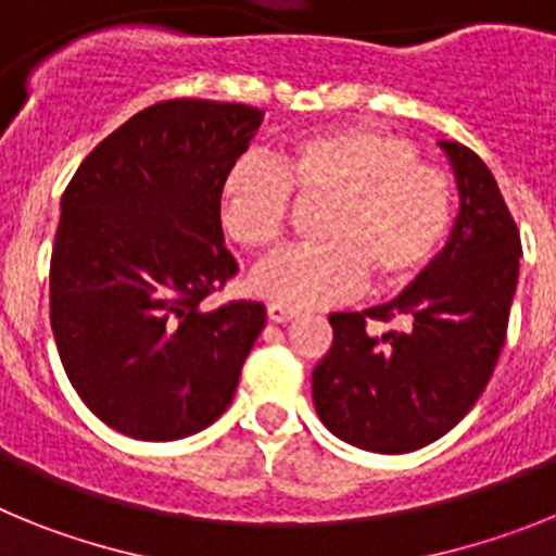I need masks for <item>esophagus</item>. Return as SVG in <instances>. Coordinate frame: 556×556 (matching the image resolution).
I'll return each instance as SVG.
<instances>
[{"label": "esophagus", "mask_w": 556, "mask_h": 556, "mask_svg": "<svg viewBox=\"0 0 556 556\" xmlns=\"http://www.w3.org/2000/svg\"><path fill=\"white\" fill-rule=\"evenodd\" d=\"M298 314H301L298 308L283 306V303H269V306H267V317L273 323H289V320H294Z\"/></svg>", "instance_id": "obj_1"}]
</instances>
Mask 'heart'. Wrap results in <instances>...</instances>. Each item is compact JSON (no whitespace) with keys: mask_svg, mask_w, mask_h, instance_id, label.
Returning a JSON list of instances; mask_svg holds the SVG:
<instances>
[{"mask_svg":"<svg viewBox=\"0 0 556 556\" xmlns=\"http://www.w3.org/2000/svg\"><path fill=\"white\" fill-rule=\"evenodd\" d=\"M298 203H323L320 242L264 258L250 289L283 306L345 301L365 278L376 289L415 281L454 225V184L417 161L401 136L372 127H331L292 141L273 164L239 159L219 186V217L244 250L278 244Z\"/></svg>","mask_w":556,"mask_h":556,"instance_id":"heart-1","label":"heart"}]
</instances>
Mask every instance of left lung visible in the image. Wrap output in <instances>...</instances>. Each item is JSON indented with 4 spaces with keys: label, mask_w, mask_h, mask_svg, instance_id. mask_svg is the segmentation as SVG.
Here are the masks:
<instances>
[{
    "label": "left lung",
    "mask_w": 556,
    "mask_h": 556,
    "mask_svg": "<svg viewBox=\"0 0 556 556\" xmlns=\"http://www.w3.org/2000/svg\"><path fill=\"white\" fill-rule=\"evenodd\" d=\"M440 147L459 186L448 244L395 301L331 314V351L312 376L326 429L376 454H406L448 434L484 392L507 339L518 225L484 161L459 141ZM370 319L402 328L372 334Z\"/></svg>",
    "instance_id": "obj_1"
}]
</instances>
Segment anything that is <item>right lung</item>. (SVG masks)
<instances>
[{
	"label": "right lung",
	"mask_w": 556,
	"mask_h": 556,
	"mask_svg": "<svg viewBox=\"0 0 556 556\" xmlns=\"http://www.w3.org/2000/svg\"><path fill=\"white\" fill-rule=\"evenodd\" d=\"M262 116L242 102H155L88 152L63 191L49 323L83 404L122 434L180 440L233 401L267 312L200 303L239 273L219 186Z\"/></svg>",
	"instance_id": "add662e5"
}]
</instances>
